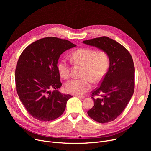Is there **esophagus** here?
Returning a JSON list of instances; mask_svg holds the SVG:
<instances>
[{"label":"esophagus","instance_id":"1","mask_svg":"<svg viewBox=\"0 0 151 151\" xmlns=\"http://www.w3.org/2000/svg\"><path fill=\"white\" fill-rule=\"evenodd\" d=\"M75 97H78V98H81V99H84L85 97L83 96H79V95H75Z\"/></svg>","mask_w":151,"mask_h":151}]
</instances>
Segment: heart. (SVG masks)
Masks as SVG:
<instances>
[{
  "label": "heart",
  "mask_w": 151,
  "mask_h": 151,
  "mask_svg": "<svg viewBox=\"0 0 151 151\" xmlns=\"http://www.w3.org/2000/svg\"><path fill=\"white\" fill-rule=\"evenodd\" d=\"M70 60L75 63H80L84 66L83 78H74L65 84V89L70 93L81 95L89 90L92 86L93 80L98 83L103 80L109 66V58L103 51L89 48L78 49L70 54ZM60 76L67 79L70 76V67L65 59H62L58 65Z\"/></svg>",
  "instance_id": "1"
}]
</instances>
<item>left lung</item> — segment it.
<instances>
[{
  "label": "left lung",
  "instance_id": "8db88e82",
  "mask_svg": "<svg viewBox=\"0 0 151 151\" xmlns=\"http://www.w3.org/2000/svg\"><path fill=\"white\" fill-rule=\"evenodd\" d=\"M106 52L109 66L99 88L92 92L94 106L88 111L92 119L99 123L113 121L127 105L134 92V67L130 54L113 39L101 37L83 41ZM102 93L101 97L94 98Z\"/></svg>",
  "mask_w": 151,
  "mask_h": 151
}]
</instances>
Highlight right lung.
Returning <instances> with one entry per match:
<instances>
[{"mask_svg":"<svg viewBox=\"0 0 151 151\" xmlns=\"http://www.w3.org/2000/svg\"><path fill=\"white\" fill-rule=\"evenodd\" d=\"M75 46L67 40L46 37L31 43L19 56L15 71L17 91L36 119L52 121L64 112L72 96L58 91L62 86L58 63L60 55Z\"/></svg>","mask_w":151,"mask_h":151,"instance_id":"right-lung-1","label":"right lung"}]
</instances>
